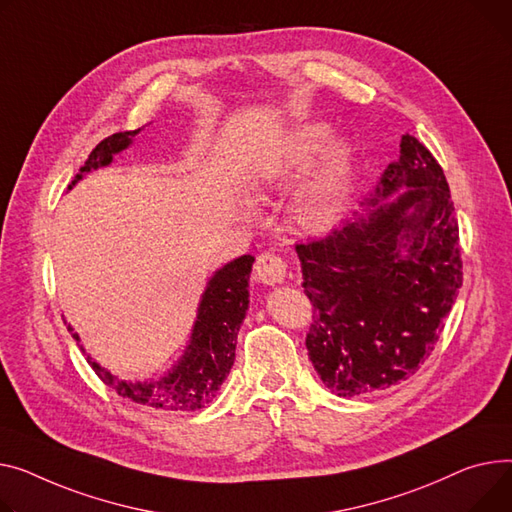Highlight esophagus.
Listing matches in <instances>:
<instances>
[{"label": "esophagus", "instance_id": "obj_1", "mask_svg": "<svg viewBox=\"0 0 512 512\" xmlns=\"http://www.w3.org/2000/svg\"><path fill=\"white\" fill-rule=\"evenodd\" d=\"M286 261L276 253H261L255 261V278L267 286L282 284L286 280Z\"/></svg>", "mask_w": 512, "mask_h": 512}]
</instances>
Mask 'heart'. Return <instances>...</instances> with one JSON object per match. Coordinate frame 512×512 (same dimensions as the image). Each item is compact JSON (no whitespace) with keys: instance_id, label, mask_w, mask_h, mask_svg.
Instances as JSON below:
<instances>
[{"instance_id":"b5f03b06","label":"heart","mask_w":512,"mask_h":512,"mask_svg":"<svg viewBox=\"0 0 512 512\" xmlns=\"http://www.w3.org/2000/svg\"><path fill=\"white\" fill-rule=\"evenodd\" d=\"M333 144V127L315 121L300 127L288 140L271 150L257 166L261 185H276L284 179L306 173ZM350 189V154L335 148L321 173L304 187L298 199V216L306 226L321 228L331 224L342 212Z\"/></svg>"}]
</instances>
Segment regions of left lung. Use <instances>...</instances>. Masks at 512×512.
<instances>
[{
	"label": "left lung",
	"instance_id": "obj_1",
	"mask_svg": "<svg viewBox=\"0 0 512 512\" xmlns=\"http://www.w3.org/2000/svg\"><path fill=\"white\" fill-rule=\"evenodd\" d=\"M401 154L368 199L366 216L298 243L313 304L306 350L339 397L385 391L430 356L463 284L449 183L430 150L401 135ZM401 186L393 202L380 203Z\"/></svg>",
	"mask_w": 512,
	"mask_h": 512
}]
</instances>
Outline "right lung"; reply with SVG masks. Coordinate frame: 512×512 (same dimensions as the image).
Wrapping results in <instances>:
<instances>
[{"label":"right lung","mask_w":512,"mask_h":512,"mask_svg":"<svg viewBox=\"0 0 512 512\" xmlns=\"http://www.w3.org/2000/svg\"><path fill=\"white\" fill-rule=\"evenodd\" d=\"M135 131H119L102 140L88 156L80 173L74 177L76 185L82 175L98 166H107L113 154L125 150L131 144ZM251 255H243L222 269L210 280L201 296L197 321L191 333V344L185 350L179 364L164 379L154 383H125L113 377L96 362L88 358V364L98 374V379L111 387L117 395L142 403L164 412H195L210 403L234 364L236 333L241 329L249 306V274L253 265ZM72 331V327H67ZM78 339V333H72Z\"/></svg>","instance_id":"1"}]
</instances>
